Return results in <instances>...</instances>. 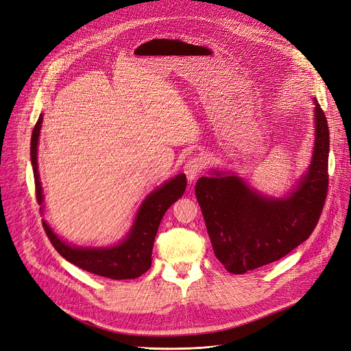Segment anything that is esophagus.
<instances>
[{"label": "esophagus", "mask_w": 351, "mask_h": 351, "mask_svg": "<svg viewBox=\"0 0 351 351\" xmlns=\"http://www.w3.org/2000/svg\"><path fill=\"white\" fill-rule=\"evenodd\" d=\"M202 169H204V160H202V158H199V156H193V158H191L184 166L185 175H186L188 180H191V182L201 173Z\"/></svg>", "instance_id": "esophagus-1"}]
</instances>
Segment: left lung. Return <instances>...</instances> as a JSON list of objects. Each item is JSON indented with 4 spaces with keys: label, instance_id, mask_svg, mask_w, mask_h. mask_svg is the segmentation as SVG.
Here are the masks:
<instances>
[{
    "label": "left lung",
    "instance_id": "obj_1",
    "mask_svg": "<svg viewBox=\"0 0 351 351\" xmlns=\"http://www.w3.org/2000/svg\"><path fill=\"white\" fill-rule=\"evenodd\" d=\"M315 146L308 172L285 198L262 197L236 175L213 172L195 185V195L214 253L230 274L276 262L311 234L328 192L330 130L315 101Z\"/></svg>",
    "mask_w": 351,
    "mask_h": 351
}]
</instances>
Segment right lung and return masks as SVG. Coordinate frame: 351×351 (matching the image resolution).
Listing matches in <instances>:
<instances>
[{
    "instance_id": "obj_1",
    "label": "right lung",
    "mask_w": 351,
    "mask_h": 351,
    "mask_svg": "<svg viewBox=\"0 0 351 351\" xmlns=\"http://www.w3.org/2000/svg\"><path fill=\"white\" fill-rule=\"evenodd\" d=\"M43 121V114L33 128L30 158L34 173L36 198L38 204H43L42 184L38 180V166H37V145L38 136ZM186 188V176L178 175L169 180L165 185L153 191L150 195L143 201L138 213L136 215L133 228L130 230L128 236L117 245L104 249H82L72 247V245L62 241L51 228L43 221L46 234L53 244L56 252L66 258L68 262L81 267L89 274L110 279H136L150 269L152 266V250L156 232L165 213L175 201L184 195Z\"/></svg>"
}]
</instances>
